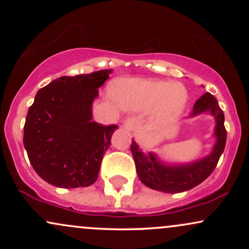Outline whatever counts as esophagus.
Wrapping results in <instances>:
<instances>
[{
	"label": "esophagus",
	"mask_w": 249,
	"mask_h": 249,
	"mask_svg": "<svg viewBox=\"0 0 249 249\" xmlns=\"http://www.w3.org/2000/svg\"><path fill=\"white\" fill-rule=\"evenodd\" d=\"M137 124H138V121H137L136 117H128L123 123V126H124L126 130L128 131H132L134 130V127L137 126Z\"/></svg>",
	"instance_id": "34e87169"
}]
</instances>
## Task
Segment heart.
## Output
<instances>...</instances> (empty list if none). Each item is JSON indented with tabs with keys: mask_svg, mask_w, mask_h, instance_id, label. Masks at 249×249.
Segmentation results:
<instances>
[{
	"mask_svg": "<svg viewBox=\"0 0 249 249\" xmlns=\"http://www.w3.org/2000/svg\"><path fill=\"white\" fill-rule=\"evenodd\" d=\"M110 92L125 110L144 111L154 107L153 121L158 124L173 119L187 98L186 91L179 84L136 78L113 82Z\"/></svg>",
	"mask_w": 249,
	"mask_h": 249,
	"instance_id": "b5f03b06",
	"label": "heart"
}]
</instances>
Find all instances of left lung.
Listing matches in <instances>:
<instances>
[{
	"mask_svg": "<svg viewBox=\"0 0 249 249\" xmlns=\"http://www.w3.org/2000/svg\"><path fill=\"white\" fill-rule=\"evenodd\" d=\"M210 111L215 117V134L216 144L214 145L212 153L204 159L187 165L168 166L157 160L153 153H144L137 142L132 141L131 152H132L136 170L139 179L147 187L165 193H180L198 186L205 179H207L216 167L220 157L225 150L227 132L224 125L225 116L219 107L216 99L206 92L202 95L193 107L191 116L200 115Z\"/></svg>",
	"mask_w": 249,
	"mask_h": 249,
	"instance_id": "obj_1",
	"label": "left lung"
}]
</instances>
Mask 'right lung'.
<instances>
[{
	"label": "right lung",
	"instance_id": "1",
	"mask_svg": "<svg viewBox=\"0 0 249 249\" xmlns=\"http://www.w3.org/2000/svg\"><path fill=\"white\" fill-rule=\"evenodd\" d=\"M112 69L63 76L37 91L28 110L23 144L31 166L57 187L92 185L117 125L92 122V103Z\"/></svg>",
	"mask_w": 249,
	"mask_h": 249
}]
</instances>
